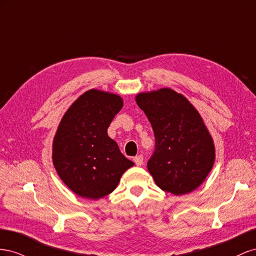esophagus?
Listing matches in <instances>:
<instances>
[{
	"label": "esophagus",
	"instance_id": "34e87169",
	"mask_svg": "<svg viewBox=\"0 0 256 256\" xmlns=\"http://www.w3.org/2000/svg\"><path fill=\"white\" fill-rule=\"evenodd\" d=\"M134 162H135V164H136L137 166H142V163H144V156H142V154L135 156V158H134Z\"/></svg>",
	"mask_w": 256,
	"mask_h": 256
}]
</instances>
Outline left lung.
I'll return each instance as SVG.
<instances>
[{
	"mask_svg": "<svg viewBox=\"0 0 256 256\" xmlns=\"http://www.w3.org/2000/svg\"><path fill=\"white\" fill-rule=\"evenodd\" d=\"M136 103L154 133V151L147 166L156 184L174 195L192 192L214 162V142L200 114L172 89L140 93Z\"/></svg>",
	"mask_w": 256,
	"mask_h": 256,
	"instance_id": "left-lung-1",
	"label": "left lung"
}]
</instances>
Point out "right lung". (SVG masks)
I'll use <instances>...</instances> for the list:
<instances>
[{"label": "right lung", "mask_w": 256, "mask_h": 256, "mask_svg": "<svg viewBox=\"0 0 256 256\" xmlns=\"http://www.w3.org/2000/svg\"><path fill=\"white\" fill-rule=\"evenodd\" d=\"M123 106L116 94L90 90L62 118L54 140V165L72 192L98 200L112 193L134 163L124 156L107 128Z\"/></svg>", "instance_id": "add662e5"}]
</instances>
